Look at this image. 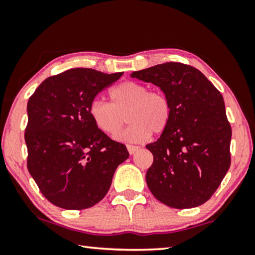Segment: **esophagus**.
<instances>
[{
    "mask_svg": "<svg viewBox=\"0 0 255 255\" xmlns=\"http://www.w3.org/2000/svg\"><path fill=\"white\" fill-rule=\"evenodd\" d=\"M127 147H128V153H130V154H133V153H135L139 148H140L139 146H134V145H128Z\"/></svg>",
    "mask_w": 255,
    "mask_h": 255,
    "instance_id": "esophagus-1",
    "label": "esophagus"
}]
</instances>
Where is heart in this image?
<instances>
[{"mask_svg":"<svg viewBox=\"0 0 255 255\" xmlns=\"http://www.w3.org/2000/svg\"><path fill=\"white\" fill-rule=\"evenodd\" d=\"M110 103L93 101L90 117L96 128L108 135H116L128 121L131 125L117 135L118 140L140 142L151 133L160 134L172 117L169 100L161 92H149L148 87L133 81L122 82L109 92Z\"/></svg>","mask_w":255,"mask_h":255,"instance_id":"obj_1","label":"heart"}]
</instances>
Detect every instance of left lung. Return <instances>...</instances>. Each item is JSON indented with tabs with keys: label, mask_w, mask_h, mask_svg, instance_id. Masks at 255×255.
Masks as SVG:
<instances>
[{
	"label": "left lung",
	"mask_w": 255,
	"mask_h": 255,
	"mask_svg": "<svg viewBox=\"0 0 255 255\" xmlns=\"http://www.w3.org/2000/svg\"><path fill=\"white\" fill-rule=\"evenodd\" d=\"M131 76L160 87L172 108L168 127L146 145L153 154L146 173L153 196L175 209L205 203L231 165L232 130L222 94L203 73L181 62L156 65Z\"/></svg>",
	"instance_id": "obj_1"
}]
</instances>
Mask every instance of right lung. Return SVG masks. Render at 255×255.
<instances>
[{"label": "right lung", "instance_id": "obj_1", "mask_svg": "<svg viewBox=\"0 0 255 255\" xmlns=\"http://www.w3.org/2000/svg\"><path fill=\"white\" fill-rule=\"evenodd\" d=\"M123 73L72 68L44 80L27 102V169L41 194L67 210L92 208L106 196L127 146L100 131L89 107Z\"/></svg>", "mask_w": 255, "mask_h": 255}]
</instances>
